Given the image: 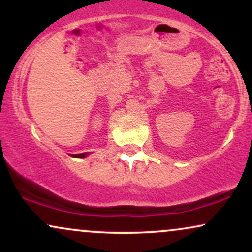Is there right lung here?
<instances>
[{
    "label": "right lung",
    "instance_id": "1",
    "mask_svg": "<svg viewBox=\"0 0 252 252\" xmlns=\"http://www.w3.org/2000/svg\"><path fill=\"white\" fill-rule=\"evenodd\" d=\"M86 155H88L86 153H82V154H76L74 156H76V158H85Z\"/></svg>",
    "mask_w": 252,
    "mask_h": 252
}]
</instances>
